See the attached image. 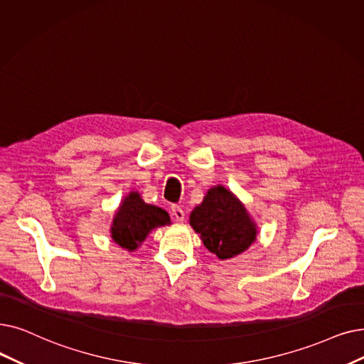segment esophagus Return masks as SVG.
Wrapping results in <instances>:
<instances>
[{"mask_svg":"<svg viewBox=\"0 0 364 364\" xmlns=\"http://www.w3.org/2000/svg\"><path fill=\"white\" fill-rule=\"evenodd\" d=\"M171 214L177 221H183L184 220V211L180 207V205H172V207H171Z\"/></svg>","mask_w":364,"mask_h":364,"instance_id":"1","label":"esophagus"}]
</instances>
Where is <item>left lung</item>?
Returning <instances> with one entry per match:
<instances>
[{"label":"left lung","instance_id":"left-lung-1","mask_svg":"<svg viewBox=\"0 0 364 364\" xmlns=\"http://www.w3.org/2000/svg\"><path fill=\"white\" fill-rule=\"evenodd\" d=\"M191 226L218 259H232L256 241L257 226L244 203L223 186H214L192 211Z\"/></svg>","mask_w":364,"mask_h":364}]
</instances>
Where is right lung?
<instances>
[{"label": "right lung", "instance_id": "1", "mask_svg": "<svg viewBox=\"0 0 364 364\" xmlns=\"http://www.w3.org/2000/svg\"><path fill=\"white\" fill-rule=\"evenodd\" d=\"M166 225H171V218L165 210L146 203L138 192H131L116 211L112 238L122 248L135 251L153 229Z\"/></svg>", "mask_w": 364, "mask_h": 364}]
</instances>
